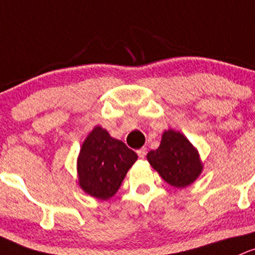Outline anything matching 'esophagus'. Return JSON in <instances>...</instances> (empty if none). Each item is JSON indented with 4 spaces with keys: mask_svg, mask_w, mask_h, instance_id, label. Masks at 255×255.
<instances>
[{
    "mask_svg": "<svg viewBox=\"0 0 255 255\" xmlns=\"http://www.w3.org/2000/svg\"><path fill=\"white\" fill-rule=\"evenodd\" d=\"M146 153H147L146 147H142V148L137 149V154H138V157H140V158H145Z\"/></svg>",
    "mask_w": 255,
    "mask_h": 255,
    "instance_id": "esophagus-1",
    "label": "esophagus"
}]
</instances>
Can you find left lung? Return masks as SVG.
I'll return each instance as SVG.
<instances>
[{"label":"left lung","instance_id":"obj_1","mask_svg":"<svg viewBox=\"0 0 255 255\" xmlns=\"http://www.w3.org/2000/svg\"><path fill=\"white\" fill-rule=\"evenodd\" d=\"M147 161L164 182L174 188L193 184L204 169L196 147L173 128L162 133L159 147L147 153Z\"/></svg>","mask_w":255,"mask_h":255}]
</instances>
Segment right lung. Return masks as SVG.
Here are the masks:
<instances>
[{"instance_id": "obj_1", "label": "right lung", "mask_w": 255, "mask_h": 255, "mask_svg": "<svg viewBox=\"0 0 255 255\" xmlns=\"http://www.w3.org/2000/svg\"><path fill=\"white\" fill-rule=\"evenodd\" d=\"M137 154L97 125L81 146L77 157L78 185L88 195L108 200L119 190Z\"/></svg>"}]
</instances>
